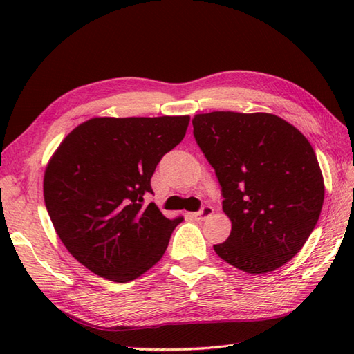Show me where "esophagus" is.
<instances>
[{
    "instance_id": "esophagus-1",
    "label": "esophagus",
    "mask_w": 354,
    "mask_h": 354,
    "mask_svg": "<svg viewBox=\"0 0 354 354\" xmlns=\"http://www.w3.org/2000/svg\"><path fill=\"white\" fill-rule=\"evenodd\" d=\"M213 212H214V209L212 207H204V208L201 209V212L192 213V217H193L194 221H205V219H208L209 216L213 214Z\"/></svg>"
}]
</instances>
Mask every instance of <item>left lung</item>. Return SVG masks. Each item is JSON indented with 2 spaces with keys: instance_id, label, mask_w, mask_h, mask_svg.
<instances>
[{
  "instance_id": "left-lung-1",
  "label": "left lung",
  "mask_w": 354,
  "mask_h": 354,
  "mask_svg": "<svg viewBox=\"0 0 354 354\" xmlns=\"http://www.w3.org/2000/svg\"><path fill=\"white\" fill-rule=\"evenodd\" d=\"M192 123L231 221V234L213 246L216 254L246 274L283 266L307 242L324 202V179L309 140L266 112L214 111Z\"/></svg>"
}]
</instances>
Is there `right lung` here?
<instances>
[{"mask_svg":"<svg viewBox=\"0 0 354 354\" xmlns=\"http://www.w3.org/2000/svg\"><path fill=\"white\" fill-rule=\"evenodd\" d=\"M189 115L94 117L66 135L44 173V201L66 250L114 283L138 278L161 260L183 216L167 219L150 178L183 141Z\"/></svg>","mask_w":354,"mask_h":354,"instance_id":"obj_1","label":"right lung"}]
</instances>
